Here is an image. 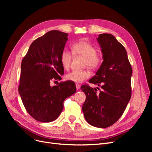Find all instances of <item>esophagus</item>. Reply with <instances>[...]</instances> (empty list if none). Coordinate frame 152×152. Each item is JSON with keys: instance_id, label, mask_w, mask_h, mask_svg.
<instances>
[{"instance_id": "1", "label": "esophagus", "mask_w": 152, "mask_h": 152, "mask_svg": "<svg viewBox=\"0 0 152 152\" xmlns=\"http://www.w3.org/2000/svg\"><path fill=\"white\" fill-rule=\"evenodd\" d=\"M75 86H76V89H77V90H79V89H80V85H79V84H75Z\"/></svg>"}]
</instances>
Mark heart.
<instances>
[{
	"label": "heart",
	"instance_id": "b5f03b06",
	"mask_svg": "<svg viewBox=\"0 0 152 152\" xmlns=\"http://www.w3.org/2000/svg\"><path fill=\"white\" fill-rule=\"evenodd\" d=\"M72 51L64 49L60 55V61L63 67L65 70H68L70 67L73 54L75 56L84 57V66H88L92 69H96L99 66L102 61L101 54L96 52L94 45L85 40H80L73 44ZM73 54H72V53ZM91 73L89 70H73L66 75L68 80L75 83H81L86 79L90 77Z\"/></svg>",
	"mask_w": 152,
	"mask_h": 152
}]
</instances>
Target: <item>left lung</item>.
<instances>
[{"label":"left lung","mask_w":152,"mask_h":152,"mask_svg":"<svg viewBox=\"0 0 152 152\" xmlns=\"http://www.w3.org/2000/svg\"><path fill=\"white\" fill-rule=\"evenodd\" d=\"M97 40L103 61L89 82L100 86L102 90L98 92L88 84L81 86L86 96L82 112L91 126L106 128L120 118L129 102L132 70L125 48L113 35L102 34Z\"/></svg>","instance_id":"left-lung-1"}]
</instances>
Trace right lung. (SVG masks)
Masks as SVG:
<instances>
[{
  "label": "right lung",
  "mask_w": 152,
  "mask_h": 152,
  "mask_svg": "<svg viewBox=\"0 0 152 152\" xmlns=\"http://www.w3.org/2000/svg\"><path fill=\"white\" fill-rule=\"evenodd\" d=\"M67 40L68 34L49 31L31 43L23 58L18 91L27 112L37 121L56 120L63 109L64 101L76 92L72 81L50 86L64 74L60 55Z\"/></svg>",
  "instance_id": "add662e5"
}]
</instances>
